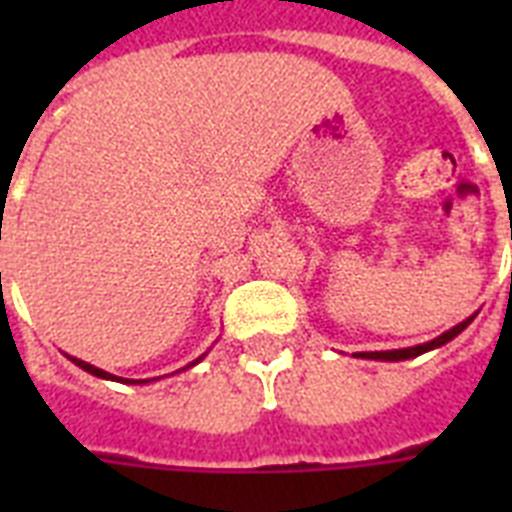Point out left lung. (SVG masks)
Listing matches in <instances>:
<instances>
[{"instance_id":"left-lung-1","label":"left lung","mask_w":512,"mask_h":512,"mask_svg":"<svg viewBox=\"0 0 512 512\" xmlns=\"http://www.w3.org/2000/svg\"><path fill=\"white\" fill-rule=\"evenodd\" d=\"M473 319H476V313H473V316H468L465 321H460L457 327L446 329L444 335H438L436 340L422 342V345H412V348H398V350H364V353H353V356L372 358V361H406V358H417V356H422V353H428V350H436V348H441V345H446L449 340H454V337L460 335L462 329H468V324Z\"/></svg>"}]
</instances>
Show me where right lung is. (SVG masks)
<instances>
[{
    "mask_svg": "<svg viewBox=\"0 0 512 512\" xmlns=\"http://www.w3.org/2000/svg\"><path fill=\"white\" fill-rule=\"evenodd\" d=\"M68 358H71V361H74V364L79 366V369L95 374V377H100V380H119V382H124L122 377H116V374H111V372H103V369L87 364V361H82V358H76V356H68ZM201 358H204V356H199V358H196V361H191V364H188V366H183V369H191V366H196L201 361ZM183 369H177V372H183ZM130 382H138V385H143V382H151V380H130Z\"/></svg>",
    "mask_w": 512,
    "mask_h": 512,
    "instance_id": "1",
    "label": "right lung"
}]
</instances>
